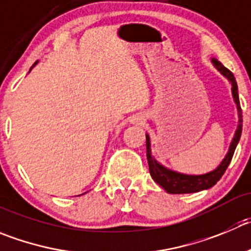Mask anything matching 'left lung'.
Returning <instances> with one entry per match:
<instances>
[{"label":"left lung","instance_id":"1","mask_svg":"<svg viewBox=\"0 0 251 251\" xmlns=\"http://www.w3.org/2000/svg\"><path fill=\"white\" fill-rule=\"evenodd\" d=\"M212 63L214 67L217 68L218 72H221L226 79L231 83V93H233L234 101L236 104V109H238L239 115V124L238 128L235 131V135L233 137L229 151L222 163L215 168L212 172H208L205 175H183V173L176 172V171H171L158 163L157 161L152 157L151 154V145H150V137L146 135V152H147V162H149L150 173L151 177L156 183L160 184L167 193L172 194H183V193H196V192L203 191V189H208L210 187L214 186L219 179L222 178V176L224 175L226 170L228 168L229 163H230L231 158H233L234 151L236 149L240 136H242V128H243V112L242 107H240V102H239V94H238V85H236V80L234 78L233 73L229 69H226L219 60L213 58Z\"/></svg>","mask_w":251,"mask_h":251}]
</instances>
